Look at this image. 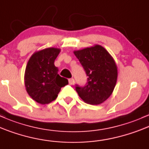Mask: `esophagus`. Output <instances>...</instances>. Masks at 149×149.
I'll use <instances>...</instances> for the list:
<instances>
[{
    "mask_svg": "<svg viewBox=\"0 0 149 149\" xmlns=\"http://www.w3.org/2000/svg\"><path fill=\"white\" fill-rule=\"evenodd\" d=\"M74 79H73V78H71V79H69V84L70 85H73L74 84Z\"/></svg>",
    "mask_w": 149,
    "mask_h": 149,
    "instance_id": "34e87169",
    "label": "esophagus"
}]
</instances>
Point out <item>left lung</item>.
I'll return each mask as SVG.
<instances>
[{
	"instance_id": "1",
	"label": "left lung",
	"mask_w": 149,
	"mask_h": 149,
	"mask_svg": "<svg viewBox=\"0 0 149 149\" xmlns=\"http://www.w3.org/2000/svg\"><path fill=\"white\" fill-rule=\"evenodd\" d=\"M88 76L87 84L77 86L76 91L85 103L99 105L113 93L118 79V67L115 60L101 45L95 44L81 50H75Z\"/></svg>"
}]
</instances>
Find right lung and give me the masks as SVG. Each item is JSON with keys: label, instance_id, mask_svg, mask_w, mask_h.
<instances>
[{"label": "right lung", "instance_id": "add662e5", "mask_svg": "<svg viewBox=\"0 0 149 149\" xmlns=\"http://www.w3.org/2000/svg\"><path fill=\"white\" fill-rule=\"evenodd\" d=\"M61 52L58 48H47L34 52L30 57L24 72V85L30 97L40 104L56 99L61 87L68 80L58 74L55 60Z\"/></svg>", "mask_w": 149, "mask_h": 149}]
</instances>
